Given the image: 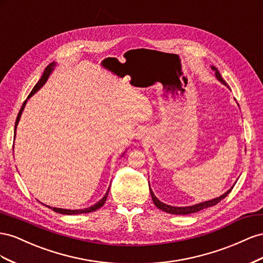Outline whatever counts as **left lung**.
<instances>
[{"label":"left lung","instance_id":"left-lung-1","mask_svg":"<svg viewBox=\"0 0 263 263\" xmlns=\"http://www.w3.org/2000/svg\"><path fill=\"white\" fill-rule=\"evenodd\" d=\"M212 69L215 71V76H216L217 80L220 81L222 85L227 86V82L222 79L221 74L218 71V69H217L215 66H212ZM238 106H239V104H238ZM235 184L232 185L226 193L222 194L221 196H219V197H216V198L211 199V200L202 201V202H199V204H195V205H192V206H185V207H176V206H171V205H167V204H164V202H162L159 198L155 196L153 191L151 190V187H149V183H148V187H149V193H151V196H152V200L154 202V205L159 209H161V211H163L165 213H168V214H173V215H189V214H193V213H197V212L201 211V209H205V208H208V207H212V206L217 205L221 199H223L231 192V190L234 189Z\"/></svg>","mask_w":263,"mask_h":263}]
</instances>
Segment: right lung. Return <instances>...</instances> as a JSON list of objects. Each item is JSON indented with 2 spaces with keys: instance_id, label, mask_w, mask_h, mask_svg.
Wrapping results in <instances>:
<instances>
[{
  "instance_id": "obj_1",
  "label": "right lung",
  "mask_w": 263,
  "mask_h": 263,
  "mask_svg": "<svg viewBox=\"0 0 263 263\" xmlns=\"http://www.w3.org/2000/svg\"><path fill=\"white\" fill-rule=\"evenodd\" d=\"M55 67H56V63L54 62V63H50V64L46 67V68H45V71H44V73H43L42 78H41V79H40V81L37 82V84L35 85V87L33 88V90L31 91V93L28 95L27 99L24 101L23 106H22V108H21V110H20V112H18V115H17L16 122H15V136H16V127H17V124H18V122H20V119H21V116H22V112H23V110H24V108H25V106H26V102H27V100H28L29 98H31V97H32L33 95H35L37 91H39V90H40V89L45 85V82L47 81L48 77L50 76V73H51L52 71H54ZM13 146H14V145H13ZM109 190H110V187L108 189L107 193L104 194V196H103L99 201H97L95 205L90 206V207H88V208H84V209H64V208L50 207V206H47V205H45V206L48 207V208H50V209H52V211L56 212V213H58V214H63V215H78V214H87V213H91V212L97 211V209H99L101 206H103V205H104V202H106L107 197H108Z\"/></svg>"
}]
</instances>
